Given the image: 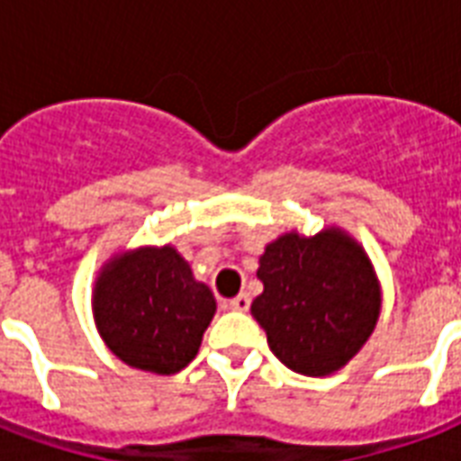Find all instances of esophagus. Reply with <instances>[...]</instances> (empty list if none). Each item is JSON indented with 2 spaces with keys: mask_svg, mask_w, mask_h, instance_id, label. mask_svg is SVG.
<instances>
[{
  "mask_svg": "<svg viewBox=\"0 0 461 461\" xmlns=\"http://www.w3.org/2000/svg\"><path fill=\"white\" fill-rule=\"evenodd\" d=\"M227 306H230L231 311H249V306H251V296L249 294L234 296V299H230V302H227Z\"/></svg>",
  "mask_w": 461,
  "mask_h": 461,
  "instance_id": "obj_1",
  "label": "esophagus"
}]
</instances>
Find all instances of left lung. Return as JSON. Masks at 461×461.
Instances as JSON below:
<instances>
[{
  "label": "left lung",
  "mask_w": 461,
  "mask_h": 461,
  "mask_svg": "<svg viewBox=\"0 0 461 461\" xmlns=\"http://www.w3.org/2000/svg\"><path fill=\"white\" fill-rule=\"evenodd\" d=\"M263 294L251 315L275 357L294 373L321 378L357 357L378 325L383 289L368 253L342 227L313 237L285 231L258 258Z\"/></svg>",
  "instance_id": "1"
}]
</instances>
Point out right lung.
Segmentation results:
<instances>
[{"instance_id": "obj_1", "label": "right lung", "mask_w": 461, "mask_h": 461, "mask_svg": "<svg viewBox=\"0 0 461 461\" xmlns=\"http://www.w3.org/2000/svg\"><path fill=\"white\" fill-rule=\"evenodd\" d=\"M215 311L210 287L172 244L114 253L93 285V318L107 349L155 375L194 361Z\"/></svg>"}]
</instances>
